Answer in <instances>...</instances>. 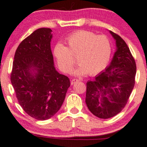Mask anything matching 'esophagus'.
I'll use <instances>...</instances> for the list:
<instances>
[{"mask_svg":"<svg viewBox=\"0 0 147 147\" xmlns=\"http://www.w3.org/2000/svg\"><path fill=\"white\" fill-rule=\"evenodd\" d=\"M79 81V79H72V80H71V85L75 84V83L78 82Z\"/></svg>","mask_w":147,"mask_h":147,"instance_id":"obj_1","label":"esophagus"}]
</instances>
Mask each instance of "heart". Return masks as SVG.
<instances>
[{"label":"heart","instance_id":"b5f03b06","mask_svg":"<svg viewBox=\"0 0 147 147\" xmlns=\"http://www.w3.org/2000/svg\"><path fill=\"white\" fill-rule=\"evenodd\" d=\"M67 47L58 43L55 46L53 55L61 71L70 73L77 59L79 66L74 72L76 75H96L108 65L112 47L104 35H97L91 31H76L66 39Z\"/></svg>","mask_w":147,"mask_h":147}]
</instances>
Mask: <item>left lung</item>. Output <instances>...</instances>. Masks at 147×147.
Segmentation results:
<instances>
[{"label": "left lung", "mask_w": 147, "mask_h": 147, "mask_svg": "<svg viewBox=\"0 0 147 147\" xmlns=\"http://www.w3.org/2000/svg\"><path fill=\"white\" fill-rule=\"evenodd\" d=\"M117 50L111 64L93 81H88L86 102L96 117L112 118L126 105L135 85L136 64L126 42L110 31Z\"/></svg>", "instance_id": "left-lung-1"}]
</instances>
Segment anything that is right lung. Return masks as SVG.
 I'll return each mask as SVG.
<instances>
[{
	"label": "right lung",
	"mask_w": 147,
	"mask_h": 147,
	"mask_svg": "<svg viewBox=\"0 0 147 147\" xmlns=\"http://www.w3.org/2000/svg\"><path fill=\"white\" fill-rule=\"evenodd\" d=\"M52 30L40 28L23 40L14 55L11 82L28 115L45 121L59 111L70 83L54 67L51 49Z\"/></svg>",
	"instance_id": "obj_1"
}]
</instances>
